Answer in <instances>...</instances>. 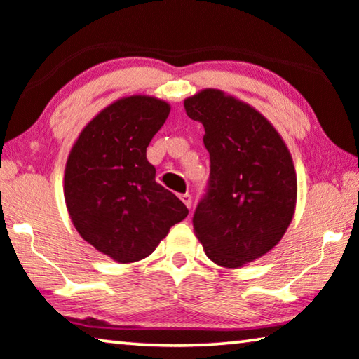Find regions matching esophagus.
<instances>
[{
	"instance_id": "34e87169",
	"label": "esophagus",
	"mask_w": 359,
	"mask_h": 359,
	"mask_svg": "<svg viewBox=\"0 0 359 359\" xmlns=\"http://www.w3.org/2000/svg\"><path fill=\"white\" fill-rule=\"evenodd\" d=\"M180 200L184 201V205L187 206V208H191V195H190V194L180 195Z\"/></svg>"
}]
</instances>
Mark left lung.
I'll return each instance as SVG.
<instances>
[{"mask_svg": "<svg viewBox=\"0 0 359 359\" xmlns=\"http://www.w3.org/2000/svg\"><path fill=\"white\" fill-rule=\"evenodd\" d=\"M205 127L208 194L194 215L195 236L216 265L239 269L270 252L296 210L297 179L276 128L244 100L203 89L184 100Z\"/></svg>", "mask_w": 359, "mask_h": 359, "instance_id": "8db88e82", "label": "left lung"}]
</instances>
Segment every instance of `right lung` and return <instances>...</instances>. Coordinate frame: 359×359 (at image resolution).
Wrapping results in <instances>:
<instances>
[{
	"instance_id": "right-lung-1",
	"label": "right lung",
	"mask_w": 359,
	"mask_h": 359,
	"mask_svg": "<svg viewBox=\"0 0 359 359\" xmlns=\"http://www.w3.org/2000/svg\"><path fill=\"white\" fill-rule=\"evenodd\" d=\"M170 105L153 95L120 97L81 130L65 168V203L79 236L100 254L131 264L153 254L189 215L156 182L146 159L149 141Z\"/></svg>"
}]
</instances>
